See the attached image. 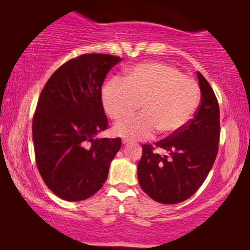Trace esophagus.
<instances>
[{
  "label": "esophagus",
  "mask_w": 250,
  "mask_h": 250,
  "mask_svg": "<svg viewBox=\"0 0 250 250\" xmlns=\"http://www.w3.org/2000/svg\"><path fill=\"white\" fill-rule=\"evenodd\" d=\"M129 140L128 139H122V145H128Z\"/></svg>",
  "instance_id": "esophagus-1"
}]
</instances>
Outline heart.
<instances>
[{"label":"heart","mask_w":250,"mask_h":250,"mask_svg":"<svg viewBox=\"0 0 250 250\" xmlns=\"http://www.w3.org/2000/svg\"><path fill=\"white\" fill-rule=\"evenodd\" d=\"M200 94L196 80L175 67L146 62L130 69L125 79H110L101 100L105 113L115 120L132 115L142 103L141 115L120 120L113 128L119 137L138 140L152 137L156 130L163 135L179 132L195 112Z\"/></svg>","instance_id":"1"}]
</instances>
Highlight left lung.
<instances>
[{
    "mask_svg": "<svg viewBox=\"0 0 250 250\" xmlns=\"http://www.w3.org/2000/svg\"><path fill=\"white\" fill-rule=\"evenodd\" d=\"M201 104L193 119L177 133L152 145H142L138 163L141 188L162 204H177L191 197L208 175L218 152L221 124L216 96L197 71ZM155 147L164 152L160 155Z\"/></svg>",
    "mask_w": 250,
    "mask_h": 250,
    "instance_id": "left-lung-1",
    "label": "left lung"
}]
</instances>
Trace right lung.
<instances>
[{
	"label": "right lung",
	"mask_w": 250,
	"mask_h": 250,
	"mask_svg": "<svg viewBox=\"0 0 250 250\" xmlns=\"http://www.w3.org/2000/svg\"><path fill=\"white\" fill-rule=\"evenodd\" d=\"M122 58L83 54L50 76L33 118L35 160L42 179L58 197L83 201L103 188L121 139H96L108 128L101 100L107 74Z\"/></svg>",
	"instance_id": "1"
}]
</instances>
